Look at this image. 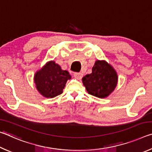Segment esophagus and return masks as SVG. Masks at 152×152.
<instances>
[{
    "label": "esophagus",
    "mask_w": 152,
    "mask_h": 152,
    "mask_svg": "<svg viewBox=\"0 0 152 152\" xmlns=\"http://www.w3.org/2000/svg\"><path fill=\"white\" fill-rule=\"evenodd\" d=\"M73 75L76 79H78V80H80L82 78V76H83V74H82V73H80V72L74 73Z\"/></svg>",
    "instance_id": "34e87169"
}]
</instances>
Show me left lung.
<instances>
[{
  "label": "left lung",
  "instance_id": "obj_1",
  "mask_svg": "<svg viewBox=\"0 0 152 152\" xmlns=\"http://www.w3.org/2000/svg\"><path fill=\"white\" fill-rule=\"evenodd\" d=\"M116 72L107 61L98 60L92 69V73L82 78V82L88 93L99 98L109 96L117 84Z\"/></svg>",
  "mask_w": 152,
  "mask_h": 152
}]
</instances>
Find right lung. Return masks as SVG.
<instances>
[{"mask_svg": "<svg viewBox=\"0 0 152 152\" xmlns=\"http://www.w3.org/2000/svg\"><path fill=\"white\" fill-rule=\"evenodd\" d=\"M71 78L68 71L62 70L54 61H50L35 74L36 88L43 96L53 98L63 92L66 82Z\"/></svg>", "mask_w": 152, "mask_h": 152, "instance_id": "obj_1", "label": "right lung"}]
</instances>
